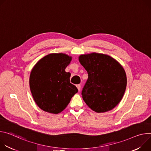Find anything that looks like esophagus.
<instances>
[{
  "label": "esophagus",
  "mask_w": 151,
  "mask_h": 151,
  "mask_svg": "<svg viewBox=\"0 0 151 151\" xmlns=\"http://www.w3.org/2000/svg\"><path fill=\"white\" fill-rule=\"evenodd\" d=\"M76 86H77V88L78 91H80V89H81V86H80V85H77Z\"/></svg>",
  "instance_id": "34e87169"
}]
</instances>
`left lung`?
I'll return each instance as SVG.
<instances>
[{"label":"left lung","mask_w":151,"mask_h":151,"mask_svg":"<svg viewBox=\"0 0 151 151\" xmlns=\"http://www.w3.org/2000/svg\"><path fill=\"white\" fill-rule=\"evenodd\" d=\"M88 74L81 94L85 103L96 113L113 109L122 100L127 87L122 66L109 55L91 53L78 57Z\"/></svg>","instance_id":"obj_1"}]
</instances>
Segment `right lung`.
Instances as JSON below:
<instances>
[{
	"instance_id": "right-lung-1",
	"label": "right lung",
	"mask_w": 151,
	"mask_h": 151,
	"mask_svg": "<svg viewBox=\"0 0 151 151\" xmlns=\"http://www.w3.org/2000/svg\"><path fill=\"white\" fill-rule=\"evenodd\" d=\"M72 57L65 53H50L33 67L29 86L33 99L43 111L53 114L62 112L78 92L70 82L71 74L65 68Z\"/></svg>"
}]
</instances>
